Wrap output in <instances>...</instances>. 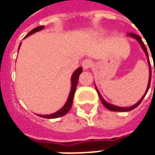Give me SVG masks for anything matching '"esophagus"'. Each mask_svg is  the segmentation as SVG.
I'll return each mask as SVG.
<instances>
[{"label":"esophagus","mask_w":155,"mask_h":155,"mask_svg":"<svg viewBox=\"0 0 155 155\" xmlns=\"http://www.w3.org/2000/svg\"><path fill=\"white\" fill-rule=\"evenodd\" d=\"M82 67L84 69H87L89 68H91L93 65H94V61H92L91 59H85L84 61H82Z\"/></svg>","instance_id":"34e87169"}]
</instances>
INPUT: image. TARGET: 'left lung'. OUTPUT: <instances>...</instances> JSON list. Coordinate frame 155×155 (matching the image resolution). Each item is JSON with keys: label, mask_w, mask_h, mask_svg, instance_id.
I'll return each instance as SVG.
<instances>
[{"label": "left lung", "mask_w": 155, "mask_h": 155, "mask_svg": "<svg viewBox=\"0 0 155 155\" xmlns=\"http://www.w3.org/2000/svg\"><path fill=\"white\" fill-rule=\"evenodd\" d=\"M128 35H129V36H130V37H132V38H136V40L140 43L141 48L143 49L144 52L146 53V56H147V61H148V63H149V68H150V69H149V81H148V85H147V92H146V94H144V96H145V95L147 94L148 89H149V87H150V82H151V65H150V61H149V58H148V54H147V48H146V46H145V45H144V43H143V42H142V40H141V38L140 36L136 35V33H132V32L128 33ZM96 89H97V88H96ZM97 92H98V94H99V99H100V100H101L102 104H104V106H105L107 109L110 110H112V111H130V110H132L136 108V107H137L139 104H141V102L142 101L143 98H144V96H143V97H142V98H141V99L139 100V102H137L136 104H134V105H133V106H131V107H128V108H123V107H118V106H116V105H113V104H109V103H107V102H106L105 100H104V99H103V98L101 97V95L99 94V91H98V90H97Z\"/></svg>", "instance_id": "left-lung-1"}]
</instances>
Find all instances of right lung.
<instances>
[{
	"label": "right lung",
	"mask_w": 155,
	"mask_h": 155,
	"mask_svg": "<svg viewBox=\"0 0 155 155\" xmlns=\"http://www.w3.org/2000/svg\"><path fill=\"white\" fill-rule=\"evenodd\" d=\"M45 26L44 25H40V26H38L36 27L34 29H32L31 31H30L28 34L25 36L28 37L30 35H31L32 33H34L36 31H38L40 30L44 29ZM82 73V68H79L78 69H76L74 73L72 75V87H71V91H70V94H69V96H68V99L67 102L65 105L61 108V110H59L58 111H56L55 113L51 115H38L39 117H45V118H56V117H62L64 116L65 114H67L68 112L69 111V110L71 109V106H72V103H73V99H74V93H75V90H76V87H77V83H78V80H79V76L80 74Z\"/></svg>",
	"instance_id": "obj_1"
}]
</instances>
